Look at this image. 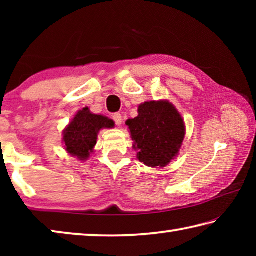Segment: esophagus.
<instances>
[{"instance_id": "esophagus-1", "label": "esophagus", "mask_w": 256, "mask_h": 256, "mask_svg": "<svg viewBox=\"0 0 256 256\" xmlns=\"http://www.w3.org/2000/svg\"><path fill=\"white\" fill-rule=\"evenodd\" d=\"M112 120H115V123H116V125H118V126H120V125H122V123H123V116L120 115V112H116V114L112 115Z\"/></svg>"}]
</instances>
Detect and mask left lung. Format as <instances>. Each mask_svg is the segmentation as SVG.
Here are the masks:
<instances>
[{"label": "left lung", "mask_w": 256, "mask_h": 256, "mask_svg": "<svg viewBox=\"0 0 256 256\" xmlns=\"http://www.w3.org/2000/svg\"><path fill=\"white\" fill-rule=\"evenodd\" d=\"M136 118L126 120L138 151V159L148 167H166L178 154L185 138V124L168 100L146 102Z\"/></svg>", "instance_id": "1"}]
</instances>
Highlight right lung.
<instances>
[{"instance_id":"add662e5","label":"right lung","mask_w":256,"mask_h":256,"mask_svg":"<svg viewBox=\"0 0 256 256\" xmlns=\"http://www.w3.org/2000/svg\"><path fill=\"white\" fill-rule=\"evenodd\" d=\"M114 122L106 116L92 114L88 107L79 110L63 131L64 148L73 157L86 160L97 144L102 128H114Z\"/></svg>"}]
</instances>
